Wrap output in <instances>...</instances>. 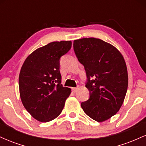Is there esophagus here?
<instances>
[{
    "instance_id": "obj_1",
    "label": "esophagus",
    "mask_w": 146,
    "mask_h": 146,
    "mask_svg": "<svg viewBox=\"0 0 146 146\" xmlns=\"http://www.w3.org/2000/svg\"><path fill=\"white\" fill-rule=\"evenodd\" d=\"M78 89V88H72V91H73V93H76Z\"/></svg>"
}]
</instances>
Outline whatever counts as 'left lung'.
I'll list each match as a JSON object with an SVG mask.
<instances>
[{
    "label": "left lung",
    "mask_w": 146,
    "mask_h": 146,
    "mask_svg": "<svg viewBox=\"0 0 146 146\" xmlns=\"http://www.w3.org/2000/svg\"><path fill=\"white\" fill-rule=\"evenodd\" d=\"M73 48L84 66L90 93L82 108L95 121H106L119 111L126 94L128 77L123 57L112 44L95 38L75 40Z\"/></svg>",
    "instance_id": "8db88e82"
}]
</instances>
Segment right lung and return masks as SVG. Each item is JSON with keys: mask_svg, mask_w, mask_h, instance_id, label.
I'll return each mask as SVG.
<instances>
[{"mask_svg": "<svg viewBox=\"0 0 146 146\" xmlns=\"http://www.w3.org/2000/svg\"><path fill=\"white\" fill-rule=\"evenodd\" d=\"M71 41L52 42L27 58L19 75V90L25 109L38 121L48 122L61 113L71 88L61 84L60 60Z\"/></svg>", "mask_w": 146, "mask_h": 146, "instance_id": "obj_1", "label": "right lung"}]
</instances>
